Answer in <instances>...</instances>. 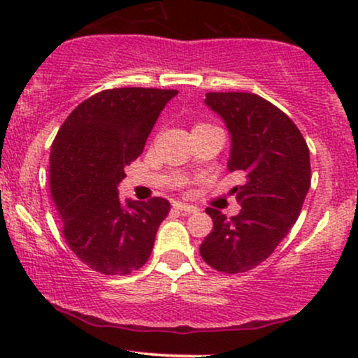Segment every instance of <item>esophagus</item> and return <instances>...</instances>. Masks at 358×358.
Listing matches in <instances>:
<instances>
[{"label":"esophagus","mask_w":358,"mask_h":358,"mask_svg":"<svg viewBox=\"0 0 358 358\" xmlns=\"http://www.w3.org/2000/svg\"><path fill=\"white\" fill-rule=\"evenodd\" d=\"M173 208H176V210L183 212V213H195L199 208L193 207V205H188V203H182V202H175L173 203Z\"/></svg>","instance_id":"obj_1"}]
</instances>
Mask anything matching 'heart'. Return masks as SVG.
I'll list each match as a JSON object with an SVG mask.
<instances>
[{
    "instance_id": "1",
    "label": "heart",
    "mask_w": 358,
    "mask_h": 358,
    "mask_svg": "<svg viewBox=\"0 0 358 358\" xmlns=\"http://www.w3.org/2000/svg\"><path fill=\"white\" fill-rule=\"evenodd\" d=\"M200 126H207V124H205V122H199V124H196L195 127H200Z\"/></svg>"
}]
</instances>
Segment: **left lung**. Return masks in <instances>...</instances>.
Listing matches in <instances>:
<instances>
[{
    "label": "left lung",
    "instance_id": "left-lung-1",
    "mask_svg": "<svg viewBox=\"0 0 358 358\" xmlns=\"http://www.w3.org/2000/svg\"><path fill=\"white\" fill-rule=\"evenodd\" d=\"M205 104L227 124V168L245 182L232 188L242 207L237 215L205 210L213 229L200 256L215 271L239 274L266 261L298 220L311 185L310 150L296 124L257 94L207 92Z\"/></svg>",
    "mask_w": 358,
    "mask_h": 358
}]
</instances>
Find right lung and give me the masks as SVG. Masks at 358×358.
Returning a JSON list of instances; mask_svg holds the SVG:
<instances>
[{"mask_svg": "<svg viewBox=\"0 0 358 358\" xmlns=\"http://www.w3.org/2000/svg\"><path fill=\"white\" fill-rule=\"evenodd\" d=\"M175 89L121 87L94 94L69 114L50 153V192L69 248L90 269L124 276L141 268L170 202L121 203L124 168L143 153Z\"/></svg>", "mask_w": 358, "mask_h": 358, "instance_id": "add662e5", "label": "right lung"}]
</instances>
